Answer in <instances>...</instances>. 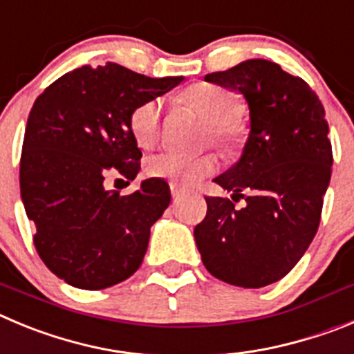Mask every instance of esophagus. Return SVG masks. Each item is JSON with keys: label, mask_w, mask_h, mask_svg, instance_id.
Here are the masks:
<instances>
[{"label": "esophagus", "mask_w": 354, "mask_h": 354, "mask_svg": "<svg viewBox=\"0 0 354 354\" xmlns=\"http://www.w3.org/2000/svg\"><path fill=\"white\" fill-rule=\"evenodd\" d=\"M171 194H173L174 199H178V197H180V196H183V194H185V189H181L180 185L171 183Z\"/></svg>", "instance_id": "esophagus-1"}]
</instances>
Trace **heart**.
Returning <instances> with one entry per match:
<instances>
[{"label": "heart", "mask_w": 354, "mask_h": 354, "mask_svg": "<svg viewBox=\"0 0 354 354\" xmlns=\"http://www.w3.org/2000/svg\"><path fill=\"white\" fill-rule=\"evenodd\" d=\"M187 106L209 122V136L225 153H236L247 141V127L241 122L243 102L240 95L221 86L196 84L181 95ZM162 106L157 98L141 102L129 116V129L133 141L141 148H151L160 138ZM216 169V158L212 153H187L180 149H165L149 157L146 171L149 176L162 178L176 185L199 183Z\"/></svg>", "instance_id": "obj_1"}]
</instances>
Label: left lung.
Wrapping results in <instances>:
<instances>
[{
	"mask_svg": "<svg viewBox=\"0 0 354 354\" xmlns=\"http://www.w3.org/2000/svg\"><path fill=\"white\" fill-rule=\"evenodd\" d=\"M205 81L238 91L250 133L236 164L216 176L232 200L205 197L197 248L209 273L231 286L264 288L288 275L316 236L332 176V142L317 95L268 59H247Z\"/></svg>",
	"mask_w": 354,
	"mask_h": 354,
	"instance_id": "8db88e82",
	"label": "left lung"
}]
</instances>
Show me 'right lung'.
Wrapping results in <instances>:
<instances>
[{"label":"right lung","instance_id":"add662e5","mask_svg":"<svg viewBox=\"0 0 354 354\" xmlns=\"http://www.w3.org/2000/svg\"><path fill=\"white\" fill-rule=\"evenodd\" d=\"M181 81L109 62L72 70L35 100L22 142L21 197L37 225L38 256L66 284L106 289L141 266L149 229L171 203L169 185L149 178L122 196L104 180L111 167L138 176L142 153L130 113Z\"/></svg>","mask_w":354,"mask_h":354}]
</instances>
